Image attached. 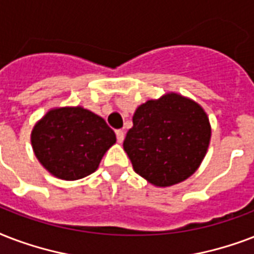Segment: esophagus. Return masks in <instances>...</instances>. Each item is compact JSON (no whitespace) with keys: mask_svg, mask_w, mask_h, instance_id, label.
Instances as JSON below:
<instances>
[{"mask_svg":"<svg viewBox=\"0 0 254 254\" xmlns=\"http://www.w3.org/2000/svg\"><path fill=\"white\" fill-rule=\"evenodd\" d=\"M117 139H118V143H122V141L125 140V132L122 131V129H118L117 132Z\"/></svg>","mask_w":254,"mask_h":254,"instance_id":"esophagus-1","label":"esophagus"}]
</instances>
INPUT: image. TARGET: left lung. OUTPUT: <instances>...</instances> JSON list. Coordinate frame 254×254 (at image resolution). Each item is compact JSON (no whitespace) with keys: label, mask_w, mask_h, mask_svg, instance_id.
Wrapping results in <instances>:
<instances>
[{"label":"left lung","mask_w":254,"mask_h":254,"mask_svg":"<svg viewBox=\"0 0 254 254\" xmlns=\"http://www.w3.org/2000/svg\"><path fill=\"white\" fill-rule=\"evenodd\" d=\"M123 148L133 171L155 187H171L196 172L211 141L207 113L176 92L149 99L136 109Z\"/></svg>","instance_id":"left-lung-1"}]
</instances>
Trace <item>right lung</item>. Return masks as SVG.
<instances>
[{
    "instance_id": "add662e5",
    "label": "right lung",
    "mask_w": 254,
    "mask_h": 254,
    "mask_svg": "<svg viewBox=\"0 0 254 254\" xmlns=\"http://www.w3.org/2000/svg\"><path fill=\"white\" fill-rule=\"evenodd\" d=\"M35 158L53 176L79 180L95 172L117 136L106 121L82 106L49 110L31 129Z\"/></svg>"
}]
</instances>
